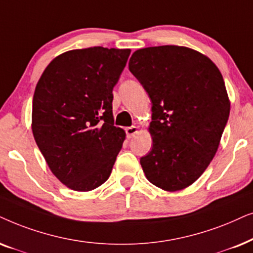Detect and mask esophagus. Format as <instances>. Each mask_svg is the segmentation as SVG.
<instances>
[{
    "instance_id": "esophagus-1",
    "label": "esophagus",
    "mask_w": 253,
    "mask_h": 253,
    "mask_svg": "<svg viewBox=\"0 0 253 253\" xmlns=\"http://www.w3.org/2000/svg\"><path fill=\"white\" fill-rule=\"evenodd\" d=\"M137 133H139V128H137L136 126L127 127V128H126V134H127V136H128V137H132Z\"/></svg>"
}]
</instances>
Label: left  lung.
I'll return each mask as SVG.
<instances>
[{
  "label": "left lung",
  "instance_id": "left-lung-1",
  "mask_svg": "<svg viewBox=\"0 0 253 253\" xmlns=\"http://www.w3.org/2000/svg\"><path fill=\"white\" fill-rule=\"evenodd\" d=\"M129 70L151 100L153 148L140 163L167 192L194 183L216 154L230 100L216 65L198 50L166 45L135 50Z\"/></svg>",
  "mask_w": 253,
  "mask_h": 253
}]
</instances>
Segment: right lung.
Returning a JSON list of instances; mask_svg holds the SVG:
<instances>
[{
	"label": "right lung",
	"mask_w": 253,
	"mask_h": 253,
	"mask_svg": "<svg viewBox=\"0 0 253 253\" xmlns=\"http://www.w3.org/2000/svg\"><path fill=\"white\" fill-rule=\"evenodd\" d=\"M129 48L89 47L55 56L37 83L32 133L52 173L70 190L109 179L126 133L113 126V86Z\"/></svg>",
	"instance_id": "1"
}]
</instances>
